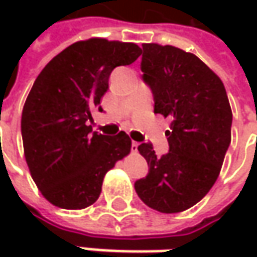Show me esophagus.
Segmentation results:
<instances>
[{"instance_id":"34e87169","label":"esophagus","mask_w":257,"mask_h":257,"mask_svg":"<svg viewBox=\"0 0 257 257\" xmlns=\"http://www.w3.org/2000/svg\"><path fill=\"white\" fill-rule=\"evenodd\" d=\"M137 149H139V143H137V142H132V152L136 153V152H137Z\"/></svg>"}]
</instances>
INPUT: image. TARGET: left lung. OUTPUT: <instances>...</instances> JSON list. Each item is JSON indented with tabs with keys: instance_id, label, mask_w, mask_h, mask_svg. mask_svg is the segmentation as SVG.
I'll return each instance as SVG.
<instances>
[{
	"instance_id": "obj_1",
	"label": "left lung",
	"mask_w": 257,
	"mask_h": 257,
	"mask_svg": "<svg viewBox=\"0 0 257 257\" xmlns=\"http://www.w3.org/2000/svg\"><path fill=\"white\" fill-rule=\"evenodd\" d=\"M140 68L150 87L154 113L172 120L169 153L152 143L139 152L149 173L134 183L149 207L179 213L200 202L219 177L232 140V108L222 80L192 53L173 45L143 44Z\"/></svg>"
}]
</instances>
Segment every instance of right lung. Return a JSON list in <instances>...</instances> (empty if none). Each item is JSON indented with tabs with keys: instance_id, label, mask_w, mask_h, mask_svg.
<instances>
[{
	"instance_id": "add662e5",
	"label": "right lung",
	"mask_w": 257,
	"mask_h": 257,
	"mask_svg": "<svg viewBox=\"0 0 257 257\" xmlns=\"http://www.w3.org/2000/svg\"><path fill=\"white\" fill-rule=\"evenodd\" d=\"M140 54L134 43L90 38L55 55L34 81L21 117L25 160L40 192L57 207L93 204L105 173L130 153L124 132L98 134L88 120L93 108L103 111L100 101L111 71Z\"/></svg>"
}]
</instances>
